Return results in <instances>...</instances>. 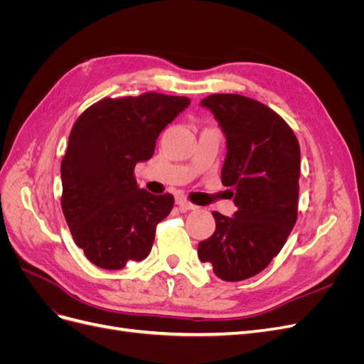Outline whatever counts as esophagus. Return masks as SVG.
I'll return each mask as SVG.
<instances>
[{
	"mask_svg": "<svg viewBox=\"0 0 364 364\" xmlns=\"http://www.w3.org/2000/svg\"><path fill=\"white\" fill-rule=\"evenodd\" d=\"M176 205H179L182 209H186V211H191V209H196V208H197L196 205H193L191 202L186 200L183 196H178V197H176Z\"/></svg>",
	"mask_w": 364,
	"mask_h": 364,
	"instance_id": "34e87169",
	"label": "esophagus"
}]
</instances>
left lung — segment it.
Masks as SVG:
<instances>
[{
  "mask_svg": "<svg viewBox=\"0 0 364 364\" xmlns=\"http://www.w3.org/2000/svg\"><path fill=\"white\" fill-rule=\"evenodd\" d=\"M209 109L226 136L222 182L232 188L234 217L213 213L215 230L199 243L202 262L235 282L266 269L297 218L301 149L290 126L266 105L238 94H213Z\"/></svg>",
  "mask_w": 364,
  "mask_h": 364,
  "instance_id": "left-lung-1",
  "label": "left lung"
}]
</instances>
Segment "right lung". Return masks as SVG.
<instances>
[{"label":"right lung","instance_id":"1","mask_svg":"<svg viewBox=\"0 0 364 364\" xmlns=\"http://www.w3.org/2000/svg\"><path fill=\"white\" fill-rule=\"evenodd\" d=\"M188 106V97L147 92L103 98L77 118L60 164L62 211L74 243L95 266L119 270L147 258L174 199L139 188L134 170Z\"/></svg>","mask_w":364,"mask_h":364}]
</instances>
